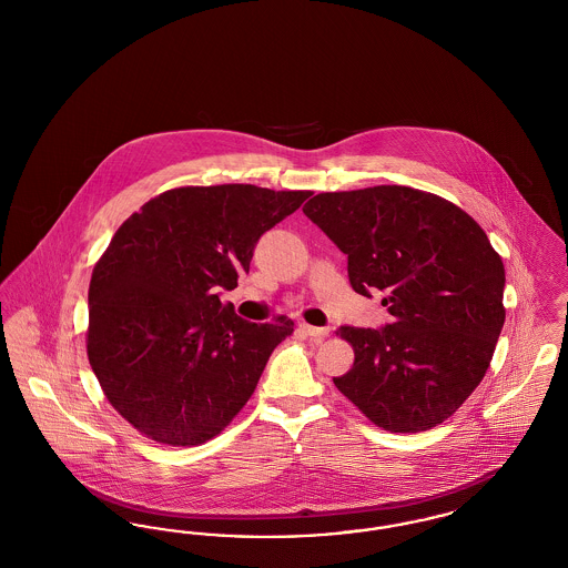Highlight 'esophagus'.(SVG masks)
Returning <instances> with one entry per match:
<instances>
[{"label":"esophagus","instance_id":"esophagus-1","mask_svg":"<svg viewBox=\"0 0 568 568\" xmlns=\"http://www.w3.org/2000/svg\"><path fill=\"white\" fill-rule=\"evenodd\" d=\"M300 329H302V334H306V336H311V338H324L327 336V327H317V325H308V324H300Z\"/></svg>","mask_w":568,"mask_h":568}]
</instances>
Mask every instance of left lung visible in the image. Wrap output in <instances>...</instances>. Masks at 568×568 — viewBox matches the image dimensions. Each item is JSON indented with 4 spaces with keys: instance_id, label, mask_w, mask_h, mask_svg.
Here are the masks:
<instances>
[{
    "instance_id": "left-lung-1",
    "label": "left lung",
    "mask_w": 568,
    "mask_h": 568,
    "mask_svg": "<svg viewBox=\"0 0 568 568\" xmlns=\"http://www.w3.org/2000/svg\"><path fill=\"white\" fill-rule=\"evenodd\" d=\"M302 211L347 255L353 290L385 292L392 315L383 329L336 332L355 359L334 385L383 430L443 424L486 377L505 324V266L486 232L403 185L317 193Z\"/></svg>"
}]
</instances>
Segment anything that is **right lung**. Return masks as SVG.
Listing matches in <instances>:
<instances>
[{
  "instance_id": "right-lung-1",
  "label": "right lung",
  "mask_w": 568,
  "mask_h": 568,
  "mask_svg": "<svg viewBox=\"0 0 568 568\" xmlns=\"http://www.w3.org/2000/svg\"><path fill=\"white\" fill-rule=\"evenodd\" d=\"M308 195L176 187L114 232L89 283L87 355L106 400L142 436L202 445L246 405L294 322H244L219 292L239 285L260 236Z\"/></svg>"
}]
</instances>
